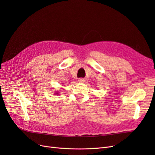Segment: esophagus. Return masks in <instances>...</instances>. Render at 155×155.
<instances>
[{
  "label": "esophagus",
  "instance_id": "obj_1",
  "mask_svg": "<svg viewBox=\"0 0 155 155\" xmlns=\"http://www.w3.org/2000/svg\"><path fill=\"white\" fill-rule=\"evenodd\" d=\"M78 81L79 83H83V82L85 81V79H83V78H79L78 79Z\"/></svg>",
  "mask_w": 155,
  "mask_h": 155
}]
</instances>
